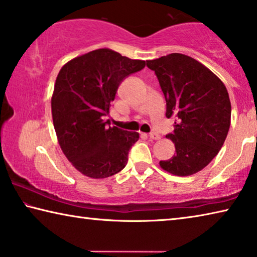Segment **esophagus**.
Segmentation results:
<instances>
[{"mask_svg": "<svg viewBox=\"0 0 257 257\" xmlns=\"http://www.w3.org/2000/svg\"><path fill=\"white\" fill-rule=\"evenodd\" d=\"M150 138L153 139V141H159V139L161 138V136H160L159 134H156V133H151L150 134Z\"/></svg>", "mask_w": 257, "mask_h": 257, "instance_id": "esophagus-1", "label": "esophagus"}]
</instances>
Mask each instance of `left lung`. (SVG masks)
<instances>
[{
  "label": "left lung",
  "instance_id": "obj_1",
  "mask_svg": "<svg viewBox=\"0 0 257 257\" xmlns=\"http://www.w3.org/2000/svg\"><path fill=\"white\" fill-rule=\"evenodd\" d=\"M146 64L164 94L165 116L176 118L175 132L167 136L176 154L160 161V167L173 176L194 175L215 158L227 138L231 121L228 90L210 69L188 55L171 53Z\"/></svg>",
  "mask_w": 257,
  "mask_h": 257
}]
</instances>
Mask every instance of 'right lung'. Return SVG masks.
<instances>
[{
    "label": "right lung",
    "instance_id": "add662e5",
    "mask_svg": "<svg viewBox=\"0 0 257 257\" xmlns=\"http://www.w3.org/2000/svg\"><path fill=\"white\" fill-rule=\"evenodd\" d=\"M146 62L110 49L77 56L61 68L51 98L52 118L59 145L82 175L103 179L120 172L138 133L106 127L116 89L125 77Z\"/></svg>",
    "mask_w": 257,
    "mask_h": 257
}]
</instances>
